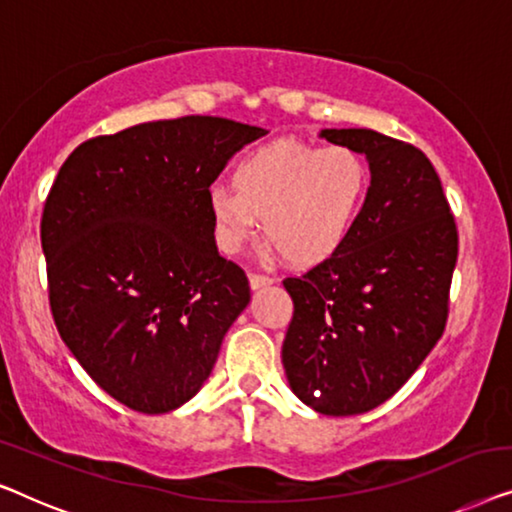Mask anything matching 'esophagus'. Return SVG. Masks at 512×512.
I'll return each mask as SVG.
<instances>
[{
  "label": "esophagus",
  "mask_w": 512,
  "mask_h": 512,
  "mask_svg": "<svg viewBox=\"0 0 512 512\" xmlns=\"http://www.w3.org/2000/svg\"><path fill=\"white\" fill-rule=\"evenodd\" d=\"M248 280H250V287H253V290H259V287H266L273 283L269 276H262V273H250Z\"/></svg>",
  "instance_id": "34e87169"
}]
</instances>
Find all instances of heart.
<instances>
[{
	"label": "heart",
	"instance_id": "b5f03b06",
	"mask_svg": "<svg viewBox=\"0 0 512 512\" xmlns=\"http://www.w3.org/2000/svg\"><path fill=\"white\" fill-rule=\"evenodd\" d=\"M369 167L348 146L276 141L248 153L232 169V190L208 192L215 241L241 253L264 220L266 239L287 262L320 264L343 246L364 208Z\"/></svg>",
	"mask_w": 512,
	"mask_h": 512
}]
</instances>
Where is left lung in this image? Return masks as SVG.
Returning a JSON list of instances; mask_svg holds the SVG:
<instances>
[{
    "label": "left lung",
    "instance_id": "8db88e82",
    "mask_svg": "<svg viewBox=\"0 0 512 512\" xmlns=\"http://www.w3.org/2000/svg\"><path fill=\"white\" fill-rule=\"evenodd\" d=\"M366 157L371 185L341 248L285 278L292 392L322 415H359L399 392L443 336L457 225L420 148L373 129H322Z\"/></svg>",
    "mask_w": 512,
    "mask_h": 512
}]
</instances>
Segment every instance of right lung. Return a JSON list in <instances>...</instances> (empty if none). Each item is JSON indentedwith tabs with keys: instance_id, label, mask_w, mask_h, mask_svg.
I'll list each match as a JSON object with an SVG mask.
<instances>
[{
	"instance_id": "right-lung-1",
	"label": "right lung",
	"mask_w": 512,
	"mask_h": 512,
	"mask_svg": "<svg viewBox=\"0 0 512 512\" xmlns=\"http://www.w3.org/2000/svg\"><path fill=\"white\" fill-rule=\"evenodd\" d=\"M266 129L213 115L78 146L50 187L41 248L57 331L88 376L146 415L190 401L250 301L220 257L208 187Z\"/></svg>"
}]
</instances>
